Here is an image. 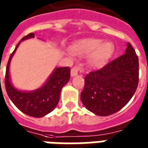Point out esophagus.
I'll return each mask as SVG.
<instances>
[{
    "instance_id": "34e87169",
    "label": "esophagus",
    "mask_w": 148,
    "mask_h": 148,
    "mask_svg": "<svg viewBox=\"0 0 148 148\" xmlns=\"http://www.w3.org/2000/svg\"><path fill=\"white\" fill-rule=\"evenodd\" d=\"M84 70H85V67H84L83 64L79 63V64L75 65L71 69V76H75L78 73H82Z\"/></svg>"
}]
</instances>
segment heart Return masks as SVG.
Returning a JSON list of instances; mask_svg holds the SVG:
<instances>
[{
  "mask_svg": "<svg viewBox=\"0 0 148 148\" xmlns=\"http://www.w3.org/2000/svg\"><path fill=\"white\" fill-rule=\"evenodd\" d=\"M74 54L81 56L90 55L89 62L93 66H101L113 52L111 42H103L101 39H85L74 42L72 46Z\"/></svg>",
  "mask_w": 148,
  "mask_h": 148,
  "instance_id": "obj_1",
  "label": "heart"
}]
</instances>
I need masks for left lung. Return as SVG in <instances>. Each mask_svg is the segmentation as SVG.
I'll return each instance as SVG.
<instances>
[{
	"mask_svg": "<svg viewBox=\"0 0 148 148\" xmlns=\"http://www.w3.org/2000/svg\"><path fill=\"white\" fill-rule=\"evenodd\" d=\"M138 82L139 58L128 42L124 55L86 74L81 100L94 114L109 116L127 105Z\"/></svg>",
	"mask_w": 148,
	"mask_h": 148,
	"instance_id": "8db88e82",
	"label": "left lung"
}]
</instances>
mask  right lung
<instances>
[{
  "label": "right lung",
  "instance_id": "obj_1",
  "mask_svg": "<svg viewBox=\"0 0 148 148\" xmlns=\"http://www.w3.org/2000/svg\"><path fill=\"white\" fill-rule=\"evenodd\" d=\"M34 36V33L28 34L23 37L21 41L32 38ZM20 42L11 54L7 63L5 77V90L12 103L22 112L33 117H42L51 112L58 105L62 88L70 80L71 68L69 66L56 68L47 82L36 90L23 92L16 90L10 82L9 64Z\"/></svg>",
  "mask_w": 148,
  "mask_h": 148
}]
</instances>
